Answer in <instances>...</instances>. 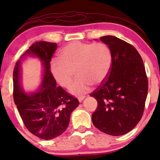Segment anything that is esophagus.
Masks as SVG:
<instances>
[{"label": "esophagus", "instance_id": "1", "mask_svg": "<svg viewBox=\"0 0 160 160\" xmlns=\"http://www.w3.org/2000/svg\"><path fill=\"white\" fill-rule=\"evenodd\" d=\"M85 98V96H83V95H82V96H80V97H78V100H79V102H81L82 100H83V99Z\"/></svg>", "mask_w": 160, "mask_h": 160}]
</instances>
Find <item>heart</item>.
Here are the masks:
<instances>
[{"instance_id":"obj_1","label":"heart","mask_w":160,"mask_h":160,"mask_svg":"<svg viewBox=\"0 0 160 160\" xmlns=\"http://www.w3.org/2000/svg\"><path fill=\"white\" fill-rule=\"evenodd\" d=\"M59 58L51 62V72L60 85L68 88L76 71L78 78L70 87L75 95L86 92L91 85L102 84L111 69L112 52L104 43L72 42L62 49Z\"/></svg>"}]
</instances>
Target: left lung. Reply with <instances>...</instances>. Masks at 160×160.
Returning <instances> with one entry per match:
<instances>
[{"mask_svg": "<svg viewBox=\"0 0 160 160\" xmlns=\"http://www.w3.org/2000/svg\"><path fill=\"white\" fill-rule=\"evenodd\" d=\"M100 40L111 49L112 65L107 80L90 94L98 102L92 120L102 132L119 136L132 130L142 117L148 77L142 58L132 45L114 36Z\"/></svg>", "mask_w": 160, "mask_h": 160, "instance_id": "1", "label": "left lung"}]
</instances>
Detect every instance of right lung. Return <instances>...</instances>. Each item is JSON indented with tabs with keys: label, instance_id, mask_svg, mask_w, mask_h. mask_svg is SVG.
Instances as JSON below:
<instances>
[{
	"label": "right lung",
	"instance_id": "1",
	"mask_svg": "<svg viewBox=\"0 0 160 160\" xmlns=\"http://www.w3.org/2000/svg\"><path fill=\"white\" fill-rule=\"evenodd\" d=\"M57 48L56 43L38 41L16 63L13 70V99L27 129L40 138L49 140L67 129L70 115L79 105V101L68 94L56 81L50 71V62ZM26 56H34L42 61L44 75L40 89L29 94L20 82L21 64Z\"/></svg>",
	"mask_w": 160,
	"mask_h": 160
}]
</instances>
